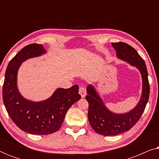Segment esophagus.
I'll return each mask as SVG.
<instances>
[{
	"label": "esophagus",
	"instance_id": "obj_1",
	"mask_svg": "<svg viewBox=\"0 0 159 159\" xmlns=\"http://www.w3.org/2000/svg\"><path fill=\"white\" fill-rule=\"evenodd\" d=\"M79 93L80 94V95H81L82 98L85 97V95H86V90H85V88H84L83 86L80 87Z\"/></svg>",
	"mask_w": 159,
	"mask_h": 159
}]
</instances>
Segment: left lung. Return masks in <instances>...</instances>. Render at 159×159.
I'll return each mask as SVG.
<instances>
[{"instance_id":"1","label":"left lung","mask_w":159,"mask_h":159,"mask_svg":"<svg viewBox=\"0 0 159 159\" xmlns=\"http://www.w3.org/2000/svg\"><path fill=\"white\" fill-rule=\"evenodd\" d=\"M117 58L136 67L140 71L143 80L142 95L135 107L124 114H116L108 109L92 84L87 87L85 98L89 103L88 120L95 132L101 135L114 136L129 130L142 116L148 103L150 85L147 67L144 60L134 48L123 42L113 43Z\"/></svg>"}]
</instances>
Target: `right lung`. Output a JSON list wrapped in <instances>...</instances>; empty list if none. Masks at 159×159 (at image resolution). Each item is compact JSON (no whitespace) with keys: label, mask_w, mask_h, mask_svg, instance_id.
<instances>
[{"label":"right lung","mask_w":159,"mask_h":159,"mask_svg":"<svg viewBox=\"0 0 159 159\" xmlns=\"http://www.w3.org/2000/svg\"><path fill=\"white\" fill-rule=\"evenodd\" d=\"M46 53L42 45H28L10 61L6 71L3 86V101L8 115L17 127L32 134H48L61 127L67 111L81 98L79 87L56 89L48 98L32 101L24 98L17 87L19 67L28 58Z\"/></svg>","instance_id":"obj_1"}]
</instances>
